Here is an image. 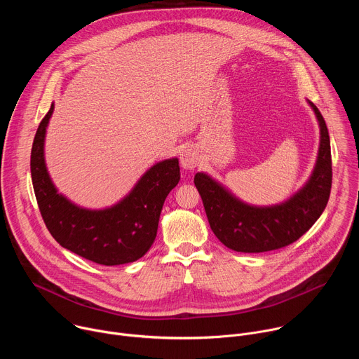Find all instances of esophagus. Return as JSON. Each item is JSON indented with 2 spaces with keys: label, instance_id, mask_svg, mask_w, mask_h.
I'll use <instances>...</instances> for the list:
<instances>
[{
  "label": "esophagus",
  "instance_id": "1",
  "mask_svg": "<svg viewBox=\"0 0 359 359\" xmlns=\"http://www.w3.org/2000/svg\"><path fill=\"white\" fill-rule=\"evenodd\" d=\"M198 162H200V156H198L197 150H194V149L190 147V149H184V150L182 151V155H180V165H182L183 169H186V170H193L194 168H197Z\"/></svg>",
  "mask_w": 359,
  "mask_h": 359
}]
</instances>
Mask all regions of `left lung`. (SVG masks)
Returning <instances> with one entry per match:
<instances>
[{
    "instance_id": "1",
    "label": "left lung",
    "mask_w": 359,
    "mask_h": 359,
    "mask_svg": "<svg viewBox=\"0 0 359 359\" xmlns=\"http://www.w3.org/2000/svg\"><path fill=\"white\" fill-rule=\"evenodd\" d=\"M306 104L320 126L317 161L309 180L287 200L257 206L238 198L209 173L194 175L209 224L226 247L240 252L277 250L298 240L323 215L332 183L330 135L318 108L310 100Z\"/></svg>"
}]
</instances>
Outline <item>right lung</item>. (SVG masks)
I'll return each mask as SVG.
<instances>
[{"label":"right lung","mask_w":359,"mask_h":359,"mask_svg":"<svg viewBox=\"0 0 359 359\" xmlns=\"http://www.w3.org/2000/svg\"><path fill=\"white\" fill-rule=\"evenodd\" d=\"M54 108L53 102L31 150V177L46 229L64 248L93 263L119 266L139 260L155 241L163 203L180 180L179 159L150 166L112 206L82 208L58 191L46 168L45 136Z\"/></svg>","instance_id":"add662e5"}]
</instances>
